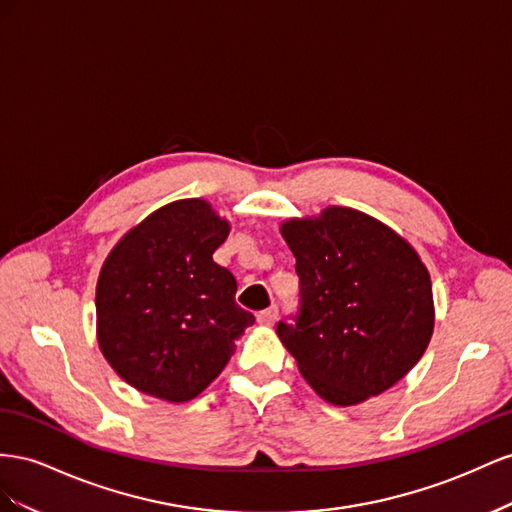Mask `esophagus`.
Instances as JSON below:
<instances>
[{"mask_svg": "<svg viewBox=\"0 0 512 512\" xmlns=\"http://www.w3.org/2000/svg\"><path fill=\"white\" fill-rule=\"evenodd\" d=\"M276 317H279V309H276V306H270V309L257 313V324L272 326L274 321H276Z\"/></svg>", "mask_w": 512, "mask_h": 512, "instance_id": "34e87169", "label": "esophagus"}]
</instances>
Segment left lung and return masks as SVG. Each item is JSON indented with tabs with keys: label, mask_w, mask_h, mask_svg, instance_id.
Returning <instances> with one entry per match:
<instances>
[{
	"label": "left lung",
	"mask_w": 512,
	"mask_h": 512,
	"mask_svg": "<svg viewBox=\"0 0 512 512\" xmlns=\"http://www.w3.org/2000/svg\"><path fill=\"white\" fill-rule=\"evenodd\" d=\"M300 306L276 334L321 399L356 405L412 371L431 341V276L412 244L373 216L330 206L289 218Z\"/></svg>",
	"instance_id": "1"
}]
</instances>
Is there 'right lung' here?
Returning <instances> with one entry per match:
<instances>
[{"label": "right lung", "mask_w": 512, "mask_h": 512, "mask_svg": "<svg viewBox=\"0 0 512 512\" xmlns=\"http://www.w3.org/2000/svg\"><path fill=\"white\" fill-rule=\"evenodd\" d=\"M229 229L208 201L180 199L130 229L102 264L100 352L139 392L171 403L195 399L255 324L236 304L233 274L212 257Z\"/></svg>", "instance_id": "1"}]
</instances>
